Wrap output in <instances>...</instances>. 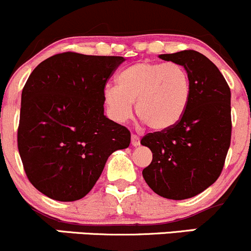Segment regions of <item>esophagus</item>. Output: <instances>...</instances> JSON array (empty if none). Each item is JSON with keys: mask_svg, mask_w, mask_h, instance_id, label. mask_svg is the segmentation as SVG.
Segmentation results:
<instances>
[{"mask_svg": "<svg viewBox=\"0 0 251 251\" xmlns=\"http://www.w3.org/2000/svg\"><path fill=\"white\" fill-rule=\"evenodd\" d=\"M131 144L133 147H138L141 144V140H140V136L137 135H132L131 136Z\"/></svg>", "mask_w": 251, "mask_h": 251, "instance_id": "obj_1", "label": "esophagus"}]
</instances>
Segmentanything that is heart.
<instances>
[{
  "instance_id": "heart-1",
  "label": "heart",
  "mask_w": 251,
  "mask_h": 251,
  "mask_svg": "<svg viewBox=\"0 0 251 251\" xmlns=\"http://www.w3.org/2000/svg\"><path fill=\"white\" fill-rule=\"evenodd\" d=\"M116 85L107 86L103 92L111 118L127 121L136 102L137 116L153 130L178 123L191 100V76L177 63H135L119 74Z\"/></svg>"
}]
</instances>
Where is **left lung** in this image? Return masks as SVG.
<instances>
[{"label":"left lung","mask_w":251,"mask_h":251,"mask_svg":"<svg viewBox=\"0 0 251 251\" xmlns=\"http://www.w3.org/2000/svg\"><path fill=\"white\" fill-rule=\"evenodd\" d=\"M159 58L188 72L191 100L178 123L141 140L153 153L142 175L156 194L182 201L201 193L221 175L231 144V90L216 65L197 50Z\"/></svg>","instance_id":"1"}]
</instances>
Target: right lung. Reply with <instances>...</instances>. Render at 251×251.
<instances>
[{"mask_svg": "<svg viewBox=\"0 0 251 251\" xmlns=\"http://www.w3.org/2000/svg\"><path fill=\"white\" fill-rule=\"evenodd\" d=\"M124 57L65 52L40 63L22 92L18 149L32 186L59 201L83 198L113 151L130 146L104 115L103 92Z\"/></svg>", "mask_w": 251, "mask_h": 251, "instance_id": "add662e5", "label": "right lung"}]
</instances>
